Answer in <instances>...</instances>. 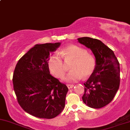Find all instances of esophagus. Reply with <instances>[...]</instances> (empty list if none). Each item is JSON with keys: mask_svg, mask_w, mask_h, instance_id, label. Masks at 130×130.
<instances>
[{"mask_svg": "<svg viewBox=\"0 0 130 130\" xmlns=\"http://www.w3.org/2000/svg\"><path fill=\"white\" fill-rule=\"evenodd\" d=\"M67 86H68V89H72V88L74 87V85L73 84H67Z\"/></svg>", "mask_w": 130, "mask_h": 130, "instance_id": "obj_1", "label": "esophagus"}]
</instances>
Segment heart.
I'll list each match as a JSON object with an SVG mask.
<instances>
[{
	"instance_id": "obj_1",
	"label": "heart",
	"mask_w": 130,
	"mask_h": 130,
	"mask_svg": "<svg viewBox=\"0 0 130 130\" xmlns=\"http://www.w3.org/2000/svg\"><path fill=\"white\" fill-rule=\"evenodd\" d=\"M60 56L65 62L72 61L70 72L66 80L69 82H75L83 76L89 78L93 73L96 66V61L92 54L87 53L84 48L75 44H70L64 47L60 52ZM61 58L53 54L48 60V68L53 76L57 78L64 77L67 68Z\"/></svg>"
}]
</instances>
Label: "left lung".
I'll use <instances>...</instances> for the list:
<instances>
[{
    "label": "left lung",
    "instance_id": "1",
    "mask_svg": "<svg viewBox=\"0 0 130 130\" xmlns=\"http://www.w3.org/2000/svg\"><path fill=\"white\" fill-rule=\"evenodd\" d=\"M78 40L91 49L96 61L93 73L84 83L83 101L91 108H102L113 100L119 89V62L113 51L101 41L87 37Z\"/></svg>",
    "mask_w": 130,
    "mask_h": 130
}]
</instances>
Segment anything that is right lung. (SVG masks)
Returning a JSON list of instances; mask_svg holds the SVG:
<instances>
[{"label":"right lung","instance_id":"right-lung-1","mask_svg":"<svg viewBox=\"0 0 130 130\" xmlns=\"http://www.w3.org/2000/svg\"><path fill=\"white\" fill-rule=\"evenodd\" d=\"M60 44H36L19 60L14 69L12 83L18 103L37 118L52 119L64 108L68 88L50 74L47 64L50 52Z\"/></svg>","mask_w":130,"mask_h":130}]
</instances>
